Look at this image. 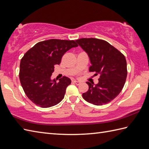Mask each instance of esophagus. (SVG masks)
<instances>
[{
    "mask_svg": "<svg viewBox=\"0 0 149 149\" xmlns=\"http://www.w3.org/2000/svg\"><path fill=\"white\" fill-rule=\"evenodd\" d=\"M73 82H74V83H75L76 84H77V85H79L80 84V83H81V82H80V81H77V80H74V81H73Z\"/></svg>",
    "mask_w": 149,
    "mask_h": 149,
    "instance_id": "obj_1",
    "label": "esophagus"
}]
</instances>
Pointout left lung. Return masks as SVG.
Here are the masks:
<instances>
[{
	"label": "left lung",
	"mask_w": 149,
	"mask_h": 149,
	"mask_svg": "<svg viewBox=\"0 0 149 149\" xmlns=\"http://www.w3.org/2000/svg\"><path fill=\"white\" fill-rule=\"evenodd\" d=\"M88 54L92 65L90 72L100 74L99 83L86 82L88 91L82 94L87 102L96 106L110 102L116 97L125 85L127 77V64L125 56L104 40L83 38L76 40Z\"/></svg>",
	"instance_id": "8db88e82"
}]
</instances>
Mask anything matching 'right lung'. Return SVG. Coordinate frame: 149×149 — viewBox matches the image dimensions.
I'll return each instance as SVG.
<instances>
[{
    "mask_svg": "<svg viewBox=\"0 0 149 149\" xmlns=\"http://www.w3.org/2000/svg\"><path fill=\"white\" fill-rule=\"evenodd\" d=\"M77 46L74 40L50 39L36 43L25 53L20 62L19 77L25 94L33 103L47 108L64 99L71 79L63 77L56 82L50 77L64 54Z\"/></svg>",
    "mask_w": 149,
    "mask_h": 149,
    "instance_id": "1",
    "label": "right lung"
}]
</instances>
